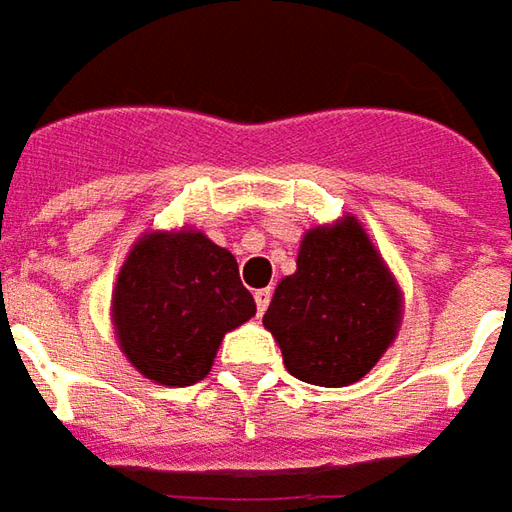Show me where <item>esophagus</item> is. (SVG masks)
<instances>
[{
  "mask_svg": "<svg viewBox=\"0 0 512 512\" xmlns=\"http://www.w3.org/2000/svg\"><path fill=\"white\" fill-rule=\"evenodd\" d=\"M270 296H273V293H270V287H262V290H256V293H253V298H256V312H259V315H264V310H267Z\"/></svg>",
  "mask_w": 512,
  "mask_h": 512,
  "instance_id": "esophagus-1",
  "label": "esophagus"
}]
</instances>
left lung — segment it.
Masks as SVG:
<instances>
[{"instance_id": "1", "label": "left lung", "mask_w": 512, "mask_h": 512, "mask_svg": "<svg viewBox=\"0 0 512 512\" xmlns=\"http://www.w3.org/2000/svg\"><path fill=\"white\" fill-rule=\"evenodd\" d=\"M400 321L403 290L352 214L304 233L296 273L276 284L262 318L287 372L327 389L369 375Z\"/></svg>"}]
</instances>
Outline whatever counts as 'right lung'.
Wrapping results in <instances>:
<instances>
[{"label":"right lung","mask_w":512,"mask_h":512,"mask_svg":"<svg viewBox=\"0 0 512 512\" xmlns=\"http://www.w3.org/2000/svg\"><path fill=\"white\" fill-rule=\"evenodd\" d=\"M253 315L233 253L197 228L140 233L112 287L120 352L160 386L200 383L225 332Z\"/></svg>","instance_id":"1"}]
</instances>
